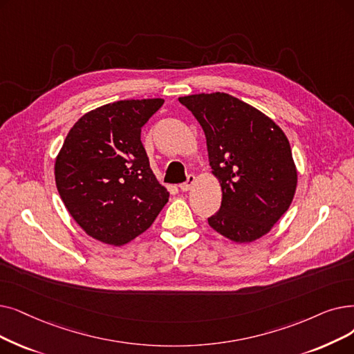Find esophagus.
Instances as JSON below:
<instances>
[{
    "instance_id": "1",
    "label": "esophagus",
    "mask_w": 354,
    "mask_h": 354,
    "mask_svg": "<svg viewBox=\"0 0 354 354\" xmlns=\"http://www.w3.org/2000/svg\"><path fill=\"white\" fill-rule=\"evenodd\" d=\"M194 182H195V176H194V175H188L187 180H185V182H182L180 185H179V189H180L182 192H187V191H189V189H191V187L194 185Z\"/></svg>"
}]
</instances>
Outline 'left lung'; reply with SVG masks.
Segmentation results:
<instances>
[{
    "label": "left lung",
    "instance_id": "8db88e82",
    "mask_svg": "<svg viewBox=\"0 0 354 354\" xmlns=\"http://www.w3.org/2000/svg\"><path fill=\"white\" fill-rule=\"evenodd\" d=\"M201 124L221 207L208 224L236 243L265 236L289 208L297 167L285 133L254 106L224 94L180 97Z\"/></svg>",
    "mask_w": 354,
    "mask_h": 354
}]
</instances>
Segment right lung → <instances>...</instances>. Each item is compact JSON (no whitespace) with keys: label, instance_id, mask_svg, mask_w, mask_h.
<instances>
[{"label":"right lung","instance_id":"obj_1","mask_svg":"<svg viewBox=\"0 0 354 354\" xmlns=\"http://www.w3.org/2000/svg\"><path fill=\"white\" fill-rule=\"evenodd\" d=\"M162 98L124 100L75 122L55 163L60 198L84 232L122 245L153 224L169 192L153 175L142 127Z\"/></svg>","mask_w":354,"mask_h":354}]
</instances>
